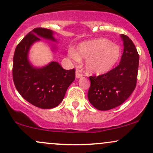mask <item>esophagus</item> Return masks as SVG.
Instances as JSON below:
<instances>
[{
	"instance_id": "34e87169",
	"label": "esophagus",
	"mask_w": 153,
	"mask_h": 153,
	"mask_svg": "<svg viewBox=\"0 0 153 153\" xmlns=\"http://www.w3.org/2000/svg\"><path fill=\"white\" fill-rule=\"evenodd\" d=\"M82 76V74L80 73V71H76V72H75V77H76L77 78H81Z\"/></svg>"
}]
</instances>
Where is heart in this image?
Here are the masks:
<instances>
[{"label": "heart", "mask_w": 153, "mask_h": 153, "mask_svg": "<svg viewBox=\"0 0 153 153\" xmlns=\"http://www.w3.org/2000/svg\"><path fill=\"white\" fill-rule=\"evenodd\" d=\"M68 54L73 61L79 62L85 59L88 73L103 75L109 72L119 62L121 49L118 45L104 38L96 39L79 44L77 51L70 48Z\"/></svg>", "instance_id": "b5f03b06"}]
</instances>
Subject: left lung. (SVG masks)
Wrapping results in <instances>:
<instances>
[{
    "label": "left lung",
    "mask_w": 153,
    "mask_h": 153,
    "mask_svg": "<svg viewBox=\"0 0 153 153\" xmlns=\"http://www.w3.org/2000/svg\"><path fill=\"white\" fill-rule=\"evenodd\" d=\"M124 42L119 65L99 76H90L91 86L88 98L95 108L107 111L120 106L134 91L137 84L139 54L132 41L121 34Z\"/></svg>",
    "instance_id": "8db88e82"
}]
</instances>
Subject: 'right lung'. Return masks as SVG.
<instances>
[{
  "label": "right lung",
  "mask_w": 153,
  "mask_h": 153,
  "mask_svg": "<svg viewBox=\"0 0 153 153\" xmlns=\"http://www.w3.org/2000/svg\"><path fill=\"white\" fill-rule=\"evenodd\" d=\"M53 34L50 29L35 28L17 45L13 55V79L17 91L28 102L44 109L58 106L75 78V69L67 71L57 62L42 68H35L29 62L31 45L40 38L57 42Z\"/></svg>",
  "instance_id": "obj_1"
}]
</instances>
